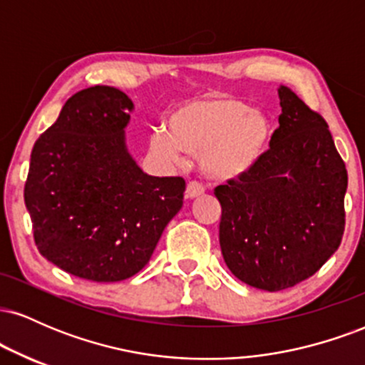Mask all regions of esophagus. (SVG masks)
I'll return each mask as SVG.
<instances>
[{"mask_svg":"<svg viewBox=\"0 0 365 365\" xmlns=\"http://www.w3.org/2000/svg\"><path fill=\"white\" fill-rule=\"evenodd\" d=\"M202 194H204V187L200 185V183L190 182L187 185V190H185L187 199H197V197H200Z\"/></svg>","mask_w":365,"mask_h":365,"instance_id":"1","label":"esophagus"}]
</instances>
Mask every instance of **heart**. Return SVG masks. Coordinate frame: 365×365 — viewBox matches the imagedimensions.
Here are the masks:
<instances>
[{
	"label": "heart",
	"instance_id": "obj_1",
	"mask_svg": "<svg viewBox=\"0 0 365 365\" xmlns=\"http://www.w3.org/2000/svg\"><path fill=\"white\" fill-rule=\"evenodd\" d=\"M271 133L266 113L244 99L212 94L178 106L168 116V132L150 133L149 145L168 163L182 161L183 150L195 154L207 178L235 182L262 161Z\"/></svg>",
	"mask_w": 365,
	"mask_h": 365
}]
</instances>
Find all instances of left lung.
I'll use <instances>...</instances> for the list:
<instances>
[{
	"instance_id": "obj_1",
	"label": "left lung",
	"mask_w": 365,
	"mask_h": 365,
	"mask_svg": "<svg viewBox=\"0 0 365 365\" xmlns=\"http://www.w3.org/2000/svg\"><path fill=\"white\" fill-rule=\"evenodd\" d=\"M279 128L249 175L216 187L220 245L240 282L279 292L312 276L340 247L349 175L324 118L279 86Z\"/></svg>"
}]
</instances>
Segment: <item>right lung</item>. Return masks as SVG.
I'll return each mask as SVG.
<instances>
[{
	"label": "right lung",
	"instance_id": "right-lung-1",
	"mask_svg": "<svg viewBox=\"0 0 365 365\" xmlns=\"http://www.w3.org/2000/svg\"><path fill=\"white\" fill-rule=\"evenodd\" d=\"M133 103L94 86L73 94L31 154L24 199L39 252L98 283L137 274L183 206L185 180L150 177L128 153Z\"/></svg>",
	"mask_w": 365,
	"mask_h": 365
}]
</instances>
